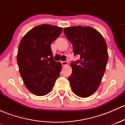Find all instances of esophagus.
I'll use <instances>...</instances> for the list:
<instances>
[{"instance_id":"obj_1","label":"esophagus","mask_w":125,"mask_h":125,"mask_svg":"<svg viewBox=\"0 0 125 125\" xmlns=\"http://www.w3.org/2000/svg\"><path fill=\"white\" fill-rule=\"evenodd\" d=\"M61 63H62V65L63 67V66H65L68 64V62H66V61L61 62Z\"/></svg>"}]
</instances>
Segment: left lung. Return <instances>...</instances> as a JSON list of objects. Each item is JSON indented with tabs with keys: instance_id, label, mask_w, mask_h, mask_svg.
I'll list each match as a JSON object with an SVG mask.
<instances>
[{
	"instance_id": "obj_1",
	"label": "left lung",
	"mask_w": 125,
	"mask_h": 125,
	"mask_svg": "<svg viewBox=\"0 0 125 125\" xmlns=\"http://www.w3.org/2000/svg\"><path fill=\"white\" fill-rule=\"evenodd\" d=\"M64 34L71 42L74 55L79 60L71 62V75L68 77L72 90L85 98L94 94L100 85L108 60L107 45L103 36L90 26L64 28Z\"/></svg>"
}]
</instances>
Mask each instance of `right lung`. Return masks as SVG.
<instances>
[{
	"mask_svg": "<svg viewBox=\"0 0 125 125\" xmlns=\"http://www.w3.org/2000/svg\"><path fill=\"white\" fill-rule=\"evenodd\" d=\"M62 28L51 25L36 26L20 42L17 62L25 86L36 95L48 94L60 76L62 64L54 60L51 44Z\"/></svg>",
	"mask_w": 125,
	"mask_h": 125,
	"instance_id": "obj_1",
	"label": "right lung"
}]
</instances>
